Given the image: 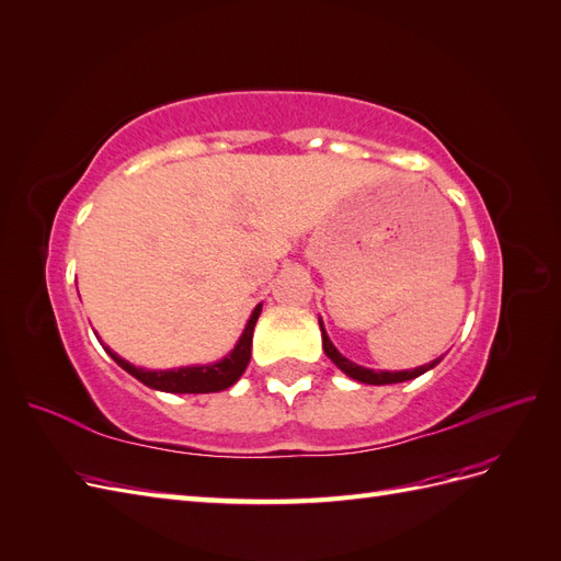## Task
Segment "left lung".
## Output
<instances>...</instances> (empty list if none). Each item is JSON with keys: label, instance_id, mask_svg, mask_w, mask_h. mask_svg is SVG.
Returning a JSON list of instances; mask_svg holds the SVG:
<instances>
[{"label": "left lung", "instance_id": "8db88e82", "mask_svg": "<svg viewBox=\"0 0 561 561\" xmlns=\"http://www.w3.org/2000/svg\"><path fill=\"white\" fill-rule=\"evenodd\" d=\"M321 323V321H318ZM321 332H323V352H325V356L335 363V366L342 370V373H346L350 377H354V380H358V382H363V385H393V382H405V380H413V377H420L422 373H427L430 368H434L438 360L442 358H436V360H432V363H427V366H420V368H415V370H399V373H389V370H370V368H363V366H356L354 360H350V358H344L335 346H332V342H330V337L325 335V330H323V323H321Z\"/></svg>", "mask_w": 561, "mask_h": 561}]
</instances>
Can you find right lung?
Returning a JSON list of instances; mask_svg holds the SVG:
<instances>
[{
    "label": "right lung",
    "mask_w": 561,
    "mask_h": 561,
    "mask_svg": "<svg viewBox=\"0 0 561 561\" xmlns=\"http://www.w3.org/2000/svg\"><path fill=\"white\" fill-rule=\"evenodd\" d=\"M262 313V305H256L252 311L250 321L245 325V332L240 335L236 350L221 358L219 363H211V366H193V368H179V370H144L136 368L125 358H119L111 350H105L119 368H125L129 375H134L136 380L144 382L146 387H153L160 391H170V393H209V391H221L229 389L231 385L238 382V377L245 373L250 354H252V330L256 318Z\"/></svg>",
    "instance_id": "add662e5"
}]
</instances>
